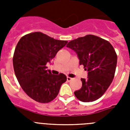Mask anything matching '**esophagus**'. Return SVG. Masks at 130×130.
<instances>
[{"mask_svg":"<svg viewBox=\"0 0 130 130\" xmlns=\"http://www.w3.org/2000/svg\"><path fill=\"white\" fill-rule=\"evenodd\" d=\"M72 80V78L70 77H67V81H71Z\"/></svg>","mask_w":130,"mask_h":130,"instance_id":"34e87169","label":"esophagus"}]
</instances>
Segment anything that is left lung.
<instances>
[{
    "label": "left lung",
    "instance_id": "8db88e82",
    "mask_svg": "<svg viewBox=\"0 0 130 130\" xmlns=\"http://www.w3.org/2000/svg\"><path fill=\"white\" fill-rule=\"evenodd\" d=\"M77 54L79 64L88 71L87 79L81 78L82 87L74 92L79 100L94 102L104 95L115 73L117 55L107 40L92 34L70 41L67 44Z\"/></svg>",
    "mask_w": 130,
    "mask_h": 130
}]
</instances>
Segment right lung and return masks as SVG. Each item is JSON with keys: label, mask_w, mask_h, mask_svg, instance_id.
<instances>
[{"label": "right lung", "mask_w": 130, "mask_h": 130, "mask_svg": "<svg viewBox=\"0 0 130 130\" xmlns=\"http://www.w3.org/2000/svg\"><path fill=\"white\" fill-rule=\"evenodd\" d=\"M67 43L40 32L26 34L18 42L13 57L15 74L23 90L36 102H51L66 82V75H53L46 64Z\"/></svg>", "instance_id": "obj_1"}]
</instances>
